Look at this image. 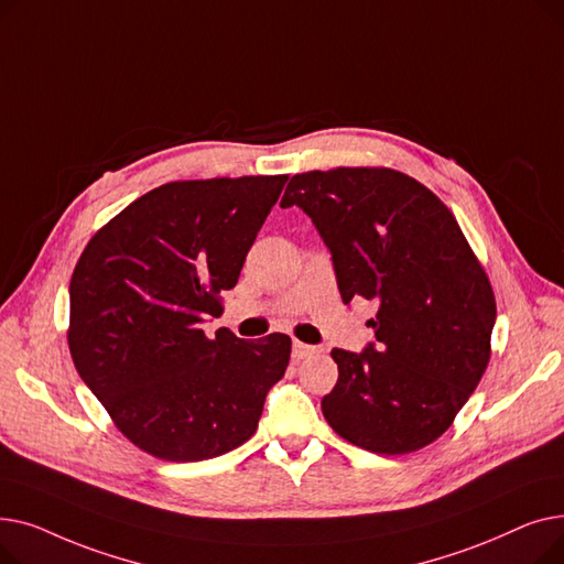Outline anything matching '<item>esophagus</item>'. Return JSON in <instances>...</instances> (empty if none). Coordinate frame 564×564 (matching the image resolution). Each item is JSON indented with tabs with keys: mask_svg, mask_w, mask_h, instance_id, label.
Wrapping results in <instances>:
<instances>
[{
	"mask_svg": "<svg viewBox=\"0 0 564 564\" xmlns=\"http://www.w3.org/2000/svg\"><path fill=\"white\" fill-rule=\"evenodd\" d=\"M315 351L317 349L313 345H306V343H300V340L292 343V359H297V361L311 357V354H315Z\"/></svg>",
	"mask_w": 564,
	"mask_h": 564,
	"instance_id": "1",
	"label": "esophagus"
}]
</instances>
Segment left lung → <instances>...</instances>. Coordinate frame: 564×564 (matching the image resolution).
Returning a JSON list of instances; mask_svg holds the SVG:
<instances>
[{
    "label": "left lung",
    "instance_id": "8db88e82",
    "mask_svg": "<svg viewBox=\"0 0 564 564\" xmlns=\"http://www.w3.org/2000/svg\"><path fill=\"white\" fill-rule=\"evenodd\" d=\"M297 205L332 251L340 297L377 302L364 351L332 349L338 381L322 413L377 455L425 448L480 383L496 322L491 283L448 210L393 169L338 166L292 175Z\"/></svg>",
    "mask_w": 564,
    "mask_h": 564
}]
</instances>
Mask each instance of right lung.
Instances as JSON below:
<instances>
[{"label":"right lung","mask_w":564,"mask_h":564,"mask_svg":"<svg viewBox=\"0 0 564 564\" xmlns=\"http://www.w3.org/2000/svg\"><path fill=\"white\" fill-rule=\"evenodd\" d=\"M288 175L166 183L102 226L70 279L73 364L116 427L166 462L249 441L290 336L207 338Z\"/></svg>","instance_id":"add662e5"}]
</instances>
